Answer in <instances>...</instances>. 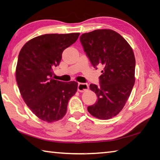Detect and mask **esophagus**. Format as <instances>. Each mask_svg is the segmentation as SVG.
Listing matches in <instances>:
<instances>
[{
    "mask_svg": "<svg viewBox=\"0 0 160 160\" xmlns=\"http://www.w3.org/2000/svg\"><path fill=\"white\" fill-rule=\"evenodd\" d=\"M89 89V85L86 83H78V91L80 92H85Z\"/></svg>",
    "mask_w": 160,
    "mask_h": 160,
    "instance_id": "esophagus-1",
    "label": "esophagus"
}]
</instances>
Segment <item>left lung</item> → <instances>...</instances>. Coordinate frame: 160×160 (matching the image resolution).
Segmentation results:
<instances>
[{
	"label": "left lung",
	"instance_id": "8db88e82",
	"mask_svg": "<svg viewBox=\"0 0 160 160\" xmlns=\"http://www.w3.org/2000/svg\"><path fill=\"white\" fill-rule=\"evenodd\" d=\"M80 42L92 66L96 69L98 66L103 68L100 86H89L98 99L88 110L95 118L108 120L122 110L134 85V54L127 40L110 29L83 33Z\"/></svg>",
	"mask_w": 160,
	"mask_h": 160
}]
</instances>
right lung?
I'll use <instances>...</instances> for the list:
<instances>
[{"label":"right lung","instance_id":"1","mask_svg":"<svg viewBox=\"0 0 160 160\" xmlns=\"http://www.w3.org/2000/svg\"><path fill=\"white\" fill-rule=\"evenodd\" d=\"M79 33L45 34L31 39L20 50L16 80L24 102L38 118L48 122L62 119L78 82L52 78L62 52L76 41Z\"/></svg>","mask_w":160,"mask_h":160}]
</instances>
